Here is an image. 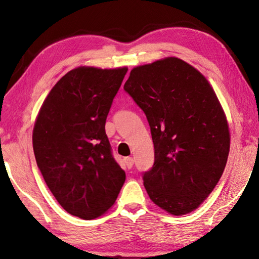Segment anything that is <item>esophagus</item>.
I'll return each instance as SVG.
<instances>
[{"label": "esophagus", "mask_w": 259, "mask_h": 259, "mask_svg": "<svg viewBox=\"0 0 259 259\" xmlns=\"http://www.w3.org/2000/svg\"><path fill=\"white\" fill-rule=\"evenodd\" d=\"M124 163H125V166H126V168H128V169L133 168V166H134V159H133V157H125L124 158Z\"/></svg>", "instance_id": "obj_1"}]
</instances>
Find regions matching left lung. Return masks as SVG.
<instances>
[{
  "mask_svg": "<svg viewBox=\"0 0 259 259\" xmlns=\"http://www.w3.org/2000/svg\"><path fill=\"white\" fill-rule=\"evenodd\" d=\"M123 89L145 112L155 162L144 172L150 199L175 216L201 205L226 166V115L207 79L178 58L131 70Z\"/></svg>",
  "mask_w": 259,
  "mask_h": 259,
  "instance_id": "obj_1",
  "label": "left lung"
}]
</instances>
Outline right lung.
I'll list each match as a JSON object with an SVG mask.
<instances>
[{
	"mask_svg": "<svg viewBox=\"0 0 259 259\" xmlns=\"http://www.w3.org/2000/svg\"><path fill=\"white\" fill-rule=\"evenodd\" d=\"M126 71H69L46 98L33 129L35 160L49 189L65 211L87 221L113 205L125 180L104 125Z\"/></svg>",
	"mask_w": 259,
	"mask_h": 259,
	"instance_id": "1",
	"label": "right lung"
}]
</instances>
